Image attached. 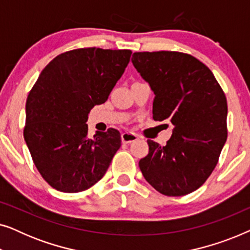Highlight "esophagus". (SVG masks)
Listing matches in <instances>:
<instances>
[{
  "label": "esophagus",
  "instance_id": "obj_1",
  "mask_svg": "<svg viewBox=\"0 0 250 250\" xmlns=\"http://www.w3.org/2000/svg\"><path fill=\"white\" fill-rule=\"evenodd\" d=\"M138 140V135L133 132H124L122 134L123 143H131Z\"/></svg>",
  "mask_w": 250,
  "mask_h": 250
}]
</instances>
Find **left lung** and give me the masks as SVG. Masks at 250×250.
<instances>
[{
    "label": "left lung",
    "instance_id": "1",
    "mask_svg": "<svg viewBox=\"0 0 250 250\" xmlns=\"http://www.w3.org/2000/svg\"><path fill=\"white\" fill-rule=\"evenodd\" d=\"M132 62L155 93L153 119L174 126L166 146L148 140L140 169L165 196L191 193L209 177L227 141L224 92L209 68L190 54L135 52Z\"/></svg>",
    "mask_w": 250,
    "mask_h": 250
}]
</instances>
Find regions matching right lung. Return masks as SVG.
Listing matches in <instances>:
<instances>
[{
	"label": "right lung",
	"mask_w": 250,
	"mask_h": 250,
	"mask_svg": "<svg viewBox=\"0 0 250 250\" xmlns=\"http://www.w3.org/2000/svg\"><path fill=\"white\" fill-rule=\"evenodd\" d=\"M131 50L85 47L57 56L42 70L26 102L23 138L37 170L61 192L87 190L121 148L117 129L87 136L91 109L104 104L124 74Z\"/></svg>",
	"instance_id": "1"
}]
</instances>
